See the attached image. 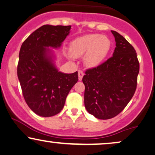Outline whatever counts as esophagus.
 I'll list each match as a JSON object with an SVG mask.
<instances>
[{
    "mask_svg": "<svg viewBox=\"0 0 155 155\" xmlns=\"http://www.w3.org/2000/svg\"><path fill=\"white\" fill-rule=\"evenodd\" d=\"M84 75V73L82 71H78V77H79V80H82V77Z\"/></svg>",
    "mask_w": 155,
    "mask_h": 155,
    "instance_id": "34e87169",
    "label": "esophagus"
}]
</instances>
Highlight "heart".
<instances>
[{
	"label": "heart",
	"mask_w": 155,
	"mask_h": 155,
	"mask_svg": "<svg viewBox=\"0 0 155 155\" xmlns=\"http://www.w3.org/2000/svg\"><path fill=\"white\" fill-rule=\"evenodd\" d=\"M111 41L109 38L99 34H89L78 37L71 43L70 52L73 58L84 55L86 66L95 68L101 64L109 54Z\"/></svg>",
	"instance_id": "b5f03b06"
}]
</instances>
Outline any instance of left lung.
<instances>
[{"mask_svg": "<svg viewBox=\"0 0 155 155\" xmlns=\"http://www.w3.org/2000/svg\"><path fill=\"white\" fill-rule=\"evenodd\" d=\"M113 56L97 67L89 68L82 78L84 106L99 119L115 117L125 109L137 87L140 64L133 46L116 31Z\"/></svg>", "mask_w": 155, "mask_h": 155, "instance_id": "8db88e82", "label": "left lung"}]
</instances>
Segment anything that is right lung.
<instances>
[{
  "mask_svg": "<svg viewBox=\"0 0 155 155\" xmlns=\"http://www.w3.org/2000/svg\"><path fill=\"white\" fill-rule=\"evenodd\" d=\"M71 28V25H43L21 46L18 77L27 104L40 116L50 117L60 113L70 90L78 80V71L58 72L46 48L60 47Z\"/></svg>",
  "mask_w": 155,
  "mask_h": 155,
  "instance_id": "right-lung-1",
  "label": "right lung"
}]
</instances>
